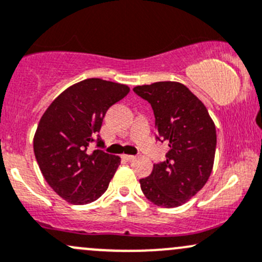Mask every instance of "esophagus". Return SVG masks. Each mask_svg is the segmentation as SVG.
<instances>
[{
    "instance_id": "esophagus-1",
    "label": "esophagus",
    "mask_w": 262,
    "mask_h": 262,
    "mask_svg": "<svg viewBox=\"0 0 262 262\" xmlns=\"http://www.w3.org/2000/svg\"><path fill=\"white\" fill-rule=\"evenodd\" d=\"M123 158H124V159H125V160H133V159H134V158H136V157H134V155H129V154H123Z\"/></svg>"
}]
</instances>
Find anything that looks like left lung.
Wrapping results in <instances>:
<instances>
[{
    "mask_svg": "<svg viewBox=\"0 0 262 262\" xmlns=\"http://www.w3.org/2000/svg\"><path fill=\"white\" fill-rule=\"evenodd\" d=\"M155 116L157 139L168 143L166 160L154 164L140 188L148 200L177 208L203 189L214 166L216 129L204 103L179 82H155L133 88Z\"/></svg>",
    "mask_w": 262,
    "mask_h": 262,
    "instance_id": "left-lung-1",
    "label": "left lung"
}]
</instances>
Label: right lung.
Segmentation results:
<instances>
[{
    "instance_id": "1",
    "label": "right lung",
    "mask_w": 262,
    "mask_h": 262,
    "mask_svg": "<svg viewBox=\"0 0 262 262\" xmlns=\"http://www.w3.org/2000/svg\"><path fill=\"white\" fill-rule=\"evenodd\" d=\"M128 85L88 78L63 91L39 120L33 150L43 178L62 199L74 205L97 200L120 164L117 155L87 151L98 137L109 108L129 93Z\"/></svg>"
}]
</instances>
